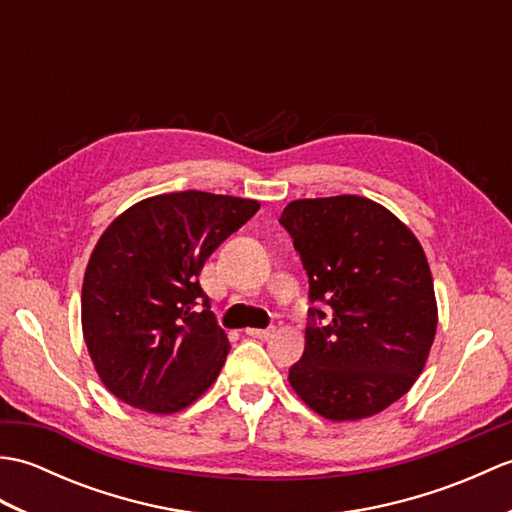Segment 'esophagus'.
I'll return each instance as SVG.
<instances>
[{
  "label": "esophagus",
  "mask_w": 512,
  "mask_h": 512,
  "mask_svg": "<svg viewBox=\"0 0 512 512\" xmlns=\"http://www.w3.org/2000/svg\"><path fill=\"white\" fill-rule=\"evenodd\" d=\"M246 334H248V336H255V339H262V341H266V339H270V336L275 334V325H270V328H266V330L248 328V330H246Z\"/></svg>",
  "instance_id": "1"
}]
</instances>
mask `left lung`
<instances>
[{
  "mask_svg": "<svg viewBox=\"0 0 512 512\" xmlns=\"http://www.w3.org/2000/svg\"><path fill=\"white\" fill-rule=\"evenodd\" d=\"M279 224L317 303L290 385L328 420L374 416L416 383L436 336L424 250L394 213L358 195L290 202Z\"/></svg>",
  "mask_w": 512,
  "mask_h": 512,
  "instance_id": "obj_1",
  "label": "left lung"
}]
</instances>
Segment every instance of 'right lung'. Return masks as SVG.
I'll return each mask as SVG.
<instances>
[{"label": "right lung", "instance_id": "1", "mask_svg": "<svg viewBox=\"0 0 512 512\" xmlns=\"http://www.w3.org/2000/svg\"><path fill=\"white\" fill-rule=\"evenodd\" d=\"M257 211V200L178 191L138 202L107 226L83 277L81 323L116 398L173 413L213 385L231 345L200 270Z\"/></svg>", "mask_w": 512, "mask_h": 512}]
</instances>
